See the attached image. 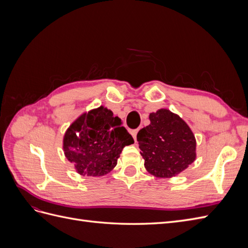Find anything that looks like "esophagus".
I'll return each instance as SVG.
<instances>
[{
  "label": "esophagus",
  "mask_w": 248,
  "mask_h": 248,
  "mask_svg": "<svg viewBox=\"0 0 248 248\" xmlns=\"http://www.w3.org/2000/svg\"><path fill=\"white\" fill-rule=\"evenodd\" d=\"M138 132H139V129H136V130H132L131 131V136L133 137L134 141H137V134H138Z\"/></svg>",
  "instance_id": "1"
}]
</instances>
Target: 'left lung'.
I'll return each instance as SVG.
<instances>
[{
  "instance_id": "8db88e82",
  "label": "left lung",
  "mask_w": 248,
  "mask_h": 248,
  "mask_svg": "<svg viewBox=\"0 0 248 248\" xmlns=\"http://www.w3.org/2000/svg\"><path fill=\"white\" fill-rule=\"evenodd\" d=\"M150 124L137 139L149 174L171 178L185 170L197 158V140L184 120L168 108L149 115Z\"/></svg>"
}]
</instances>
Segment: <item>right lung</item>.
Wrapping results in <instances>:
<instances>
[{"instance_id": "1", "label": "right lung", "mask_w": 248, "mask_h": 248, "mask_svg": "<svg viewBox=\"0 0 248 248\" xmlns=\"http://www.w3.org/2000/svg\"><path fill=\"white\" fill-rule=\"evenodd\" d=\"M133 142L121 119L101 106L82 112L70 124L63 137V151L78 174L101 177L114 170L123 148Z\"/></svg>"}]
</instances>
